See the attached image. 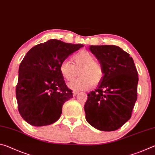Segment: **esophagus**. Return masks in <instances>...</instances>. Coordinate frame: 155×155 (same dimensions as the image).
<instances>
[{
  "instance_id": "34e87169",
  "label": "esophagus",
  "mask_w": 155,
  "mask_h": 155,
  "mask_svg": "<svg viewBox=\"0 0 155 155\" xmlns=\"http://www.w3.org/2000/svg\"><path fill=\"white\" fill-rule=\"evenodd\" d=\"M78 91H73V96H76L77 95H78Z\"/></svg>"
}]
</instances>
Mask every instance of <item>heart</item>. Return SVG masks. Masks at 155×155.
Here are the masks:
<instances>
[{"mask_svg": "<svg viewBox=\"0 0 155 155\" xmlns=\"http://www.w3.org/2000/svg\"><path fill=\"white\" fill-rule=\"evenodd\" d=\"M72 63L64 60L59 65V71L65 80L72 81L77 77L80 78L68 84L73 90H85L91 85H98L103 81L104 75V68L94 57L87 51H81L72 56Z\"/></svg>", "mask_w": 155, "mask_h": 155, "instance_id": "obj_1", "label": "heart"}]
</instances>
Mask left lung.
<instances>
[{"label": "left lung", "mask_w": 155, "mask_h": 155, "mask_svg": "<svg viewBox=\"0 0 155 155\" xmlns=\"http://www.w3.org/2000/svg\"><path fill=\"white\" fill-rule=\"evenodd\" d=\"M104 68L103 81L87 94L85 118L96 129L114 131L131 117L137 98L138 74L130 54L114 45L90 46Z\"/></svg>", "instance_id": "left-lung-1"}]
</instances>
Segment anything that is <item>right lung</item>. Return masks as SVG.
<instances>
[{
    "mask_svg": "<svg viewBox=\"0 0 155 155\" xmlns=\"http://www.w3.org/2000/svg\"><path fill=\"white\" fill-rule=\"evenodd\" d=\"M83 46L50 40L33 47L25 56L19 67L15 95L18 111L28 124L42 127L59 119L63 104L73 97L59 65Z\"/></svg>",
    "mask_w": 155,
    "mask_h": 155,
    "instance_id": "1",
    "label": "right lung"
}]
</instances>
